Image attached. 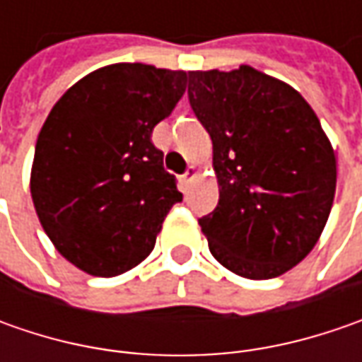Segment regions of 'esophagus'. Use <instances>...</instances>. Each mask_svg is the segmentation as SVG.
Wrapping results in <instances>:
<instances>
[{"mask_svg":"<svg viewBox=\"0 0 362 362\" xmlns=\"http://www.w3.org/2000/svg\"><path fill=\"white\" fill-rule=\"evenodd\" d=\"M197 173H199V171H197V169H195V167L191 165L187 171H185V175H183V183H185V185H189V183H191V181H193V179L197 177Z\"/></svg>","mask_w":362,"mask_h":362,"instance_id":"34e87169","label":"esophagus"}]
</instances>
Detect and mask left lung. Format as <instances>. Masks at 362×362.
Listing matches in <instances>:
<instances>
[{
  "instance_id": "obj_1",
  "label": "left lung",
  "mask_w": 362,
  "mask_h": 362,
  "mask_svg": "<svg viewBox=\"0 0 362 362\" xmlns=\"http://www.w3.org/2000/svg\"><path fill=\"white\" fill-rule=\"evenodd\" d=\"M189 105L214 143L217 207L199 219L233 274L268 280L313 252L337 191V159L298 90L252 66L189 72Z\"/></svg>"
}]
</instances>
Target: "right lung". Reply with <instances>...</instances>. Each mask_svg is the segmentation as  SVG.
<instances>
[{"instance_id": "1", "label": "right lung", "mask_w": 362, "mask_h": 362, "mask_svg": "<svg viewBox=\"0 0 362 362\" xmlns=\"http://www.w3.org/2000/svg\"><path fill=\"white\" fill-rule=\"evenodd\" d=\"M187 72L110 64L78 80L37 134L30 191L54 247L100 278L132 270L183 199L153 145L173 112Z\"/></svg>"}]
</instances>
